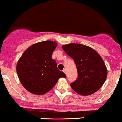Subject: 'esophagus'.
I'll return each instance as SVG.
<instances>
[{
  "instance_id": "obj_1",
  "label": "esophagus",
  "mask_w": 122,
  "mask_h": 122,
  "mask_svg": "<svg viewBox=\"0 0 122 122\" xmlns=\"http://www.w3.org/2000/svg\"><path fill=\"white\" fill-rule=\"evenodd\" d=\"M63 72L64 73L66 74H66H67V72H66V69H64V70H63Z\"/></svg>"
}]
</instances>
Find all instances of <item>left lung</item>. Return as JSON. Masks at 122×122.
Returning <instances> with one entry per match:
<instances>
[{"label": "left lung", "mask_w": 122, "mask_h": 122, "mask_svg": "<svg viewBox=\"0 0 122 122\" xmlns=\"http://www.w3.org/2000/svg\"><path fill=\"white\" fill-rule=\"evenodd\" d=\"M62 48L74 60L77 68L78 78L70 84L72 89L82 96L90 95L99 90L107 77V69L99 54L81 44L70 43Z\"/></svg>", "instance_id": "left-lung-1"}]
</instances>
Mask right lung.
Returning <instances> with one entry per match:
<instances>
[{
	"mask_svg": "<svg viewBox=\"0 0 122 122\" xmlns=\"http://www.w3.org/2000/svg\"><path fill=\"white\" fill-rule=\"evenodd\" d=\"M52 41L35 43L27 49L17 64L16 70L25 88L34 94L42 95L51 90L60 78H66L58 69L52 55L57 46Z\"/></svg>",
	"mask_w": 122,
	"mask_h": 122,
	"instance_id": "1",
	"label": "right lung"
}]
</instances>
